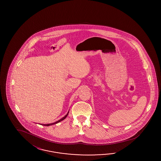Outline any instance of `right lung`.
I'll return each mask as SVG.
<instances>
[{"label":"right lung","instance_id":"add662e5","mask_svg":"<svg viewBox=\"0 0 161 161\" xmlns=\"http://www.w3.org/2000/svg\"><path fill=\"white\" fill-rule=\"evenodd\" d=\"M68 113H69V112H68V113L64 116V117H63L62 119H61L60 120H58L57 122H54V123H50V124H45V125H44V126H50V125H55V124H57V123H59V122H61V121H63V120H64L66 117H67V116H68Z\"/></svg>","mask_w":161,"mask_h":161}]
</instances>
